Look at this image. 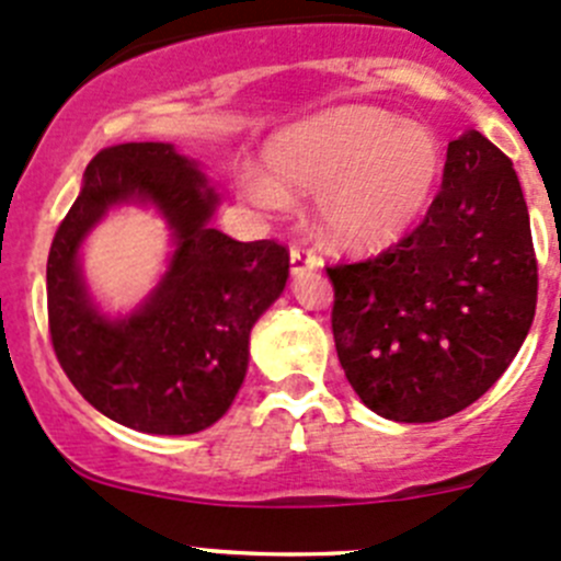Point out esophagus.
Segmentation results:
<instances>
[{
    "mask_svg": "<svg viewBox=\"0 0 561 561\" xmlns=\"http://www.w3.org/2000/svg\"><path fill=\"white\" fill-rule=\"evenodd\" d=\"M290 263H293V274L304 276L307 271H314L317 265H320V257H317L314 252H309V249L293 247L290 249Z\"/></svg>",
    "mask_w": 561,
    "mask_h": 561,
    "instance_id": "34e87169",
    "label": "esophagus"
}]
</instances>
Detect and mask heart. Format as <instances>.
<instances>
[{
    "label": "heart",
    "instance_id": "1",
    "mask_svg": "<svg viewBox=\"0 0 561 561\" xmlns=\"http://www.w3.org/2000/svg\"><path fill=\"white\" fill-rule=\"evenodd\" d=\"M265 165L271 175H239L252 206L274 211L285 206V190L314 192L322 239L347 252H382L417 228L445 160L423 124L380 107H336L276 133Z\"/></svg>",
    "mask_w": 561,
    "mask_h": 561
}]
</instances>
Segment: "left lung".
Segmentation results:
<instances>
[{"instance_id": "8db88e82", "label": "left lung", "mask_w": 561, "mask_h": 561, "mask_svg": "<svg viewBox=\"0 0 561 561\" xmlns=\"http://www.w3.org/2000/svg\"><path fill=\"white\" fill-rule=\"evenodd\" d=\"M328 279L339 364L371 412L399 423L461 412L505 375L535 320L537 260L513 162L478 129L458 135L426 219Z\"/></svg>"}]
</instances>
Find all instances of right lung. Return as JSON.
<instances>
[{
	"label": "right lung",
	"instance_id": "add662e5",
	"mask_svg": "<svg viewBox=\"0 0 561 561\" xmlns=\"http://www.w3.org/2000/svg\"><path fill=\"white\" fill-rule=\"evenodd\" d=\"M151 205L174 252L158 287L127 316H107L80 268L85 236L116 205ZM219 192L173 144L103 149L48 254L54 353L78 393L111 421L144 434H195L233 404L249 366V333L282 296L290 252L211 228Z\"/></svg>",
	"mask_w": 561,
	"mask_h": 561
}]
</instances>
